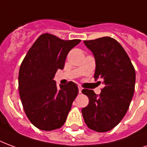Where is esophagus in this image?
<instances>
[{
  "mask_svg": "<svg viewBox=\"0 0 147 147\" xmlns=\"http://www.w3.org/2000/svg\"><path fill=\"white\" fill-rule=\"evenodd\" d=\"M82 88L81 86H78V90H79V93H81V91H82Z\"/></svg>",
  "mask_w": 147,
  "mask_h": 147,
  "instance_id": "esophagus-1",
  "label": "esophagus"
}]
</instances>
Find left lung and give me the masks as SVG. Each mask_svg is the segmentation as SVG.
<instances>
[{
	"mask_svg": "<svg viewBox=\"0 0 147 147\" xmlns=\"http://www.w3.org/2000/svg\"><path fill=\"white\" fill-rule=\"evenodd\" d=\"M96 59L94 78L103 84L101 93L84 88L82 93L89 99L82 109L87 126L98 132H106L118 125L133 97L136 71L128 55L120 43L110 37L84 40Z\"/></svg>",
	"mask_w": 147,
	"mask_h": 147,
	"instance_id": "8db88e82",
	"label": "left lung"
}]
</instances>
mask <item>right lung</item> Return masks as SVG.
<instances>
[{
	"instance_id": "right-lung-1",
	"label": "right lung",
	"mask_w": 147,
	"mask_h": 147,
	"mask_svg": "<svg viewBox=\"0 0 147 147\" xmlns=\"http://www.w3.org/2000/svg\"><path fill=\"white\" fill-rule=\"evenodd\" d=\"M81 40H64L43 34L22 61L19 73V91L22 107L33 125L44 131L61 128L78 94V85L69 81L56 85L53 80L63 69L66 55Z\"/></svg>"
}]
</instances>
